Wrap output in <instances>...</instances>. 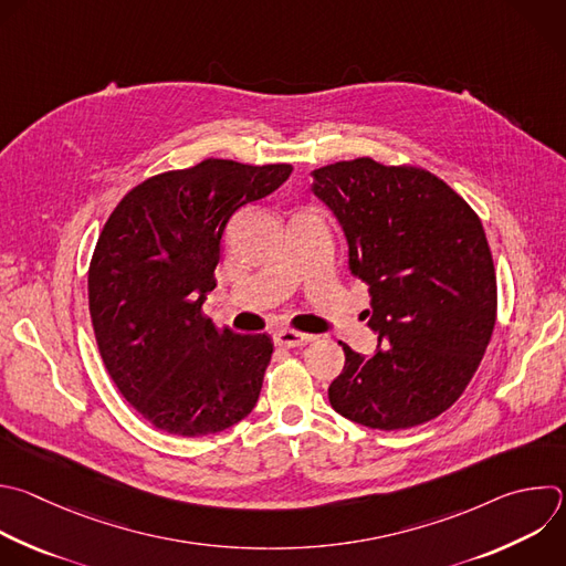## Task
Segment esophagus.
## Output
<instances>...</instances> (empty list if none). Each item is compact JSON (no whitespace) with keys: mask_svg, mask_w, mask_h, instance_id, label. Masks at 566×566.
<instances>
[{"mask_svg":"<svg viewBox=\"0 0 566 566\" xmlns=\"http://www.w3.org/2000/svg\"><path fill=\"white\" fill-rule=\"evenodd\" d=\"M315 335L302 333V331H293V328H280L275 333V344L284 346V348H295V346H304L308 342H313Z\"/></svg>","mask_w":566,"mask_h":566,"instance_id":"34e87169","label":"esophagus"}]
</instances>
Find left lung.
<instances>
[{"label": "left lung", "instance_id": "1", "mask_svg": "<svg viewBox=\"0 0 566 566\" xmlns=\"http://www.w3.org/2000/svg\"><path fill=\"white\" fill-rule=\"evenodd\" d=\"M337 216L350 273L370 291L368 326L385 346L344 348L328 387L346 420L380 431L436 420L469 387L497 317L493 255L478 213L436 172L370 157L313 170Z\"/></svg>", "mask_w": 566, "mask_h": 566}]
</instances>
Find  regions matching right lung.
Wrapping results in <instances>:
<instances>
[{"mask_svg":"<svg viewBox=\"0 0 566 566\" xmlns=\"http://www.w3.org/2000/svg\"><path fill=\"white\" fill-rule=\"evenodd\" d=\"M293 166L209 157L133 186L88 266V311L111 380L155 429L181 438L244 420L273 355L266 333L202 313L229 220L280 188Z\"/></svg>","mask_w":566,"mask_h":566,"instance_id":"right-lung-1","label":"right lung"}]
</instances>
